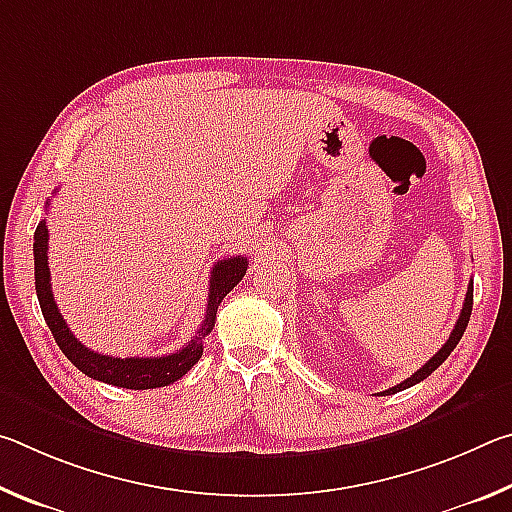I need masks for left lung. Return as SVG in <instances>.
I'll return each instance as SVG.
<instances>
[{"label": "left lung", "instance_id": "8db88e82", "mask_svg": "<svg viewBox=\"0 0 512 512\" xmlns=\"http://www.w3.org/2000/svg\"><path fill=\"white\" fill-rule=\"evenodd\" d=\"M472 293H474V282H470L467 284V293H465V302H463V309H461V316H458V320H456V325H454V329H452V334H449V339H447V343L443 345V348H440L436 354H433V357L424 363V366L418 370V372H413V375L409 377V379H404L402 384H397V386H393V388H388V391H384L381 395H393V393H400V391H404V388H411L413 384H418V381H422V379H427L433 370H436L440 363H443L449 354L454 352V348L458 345V341H461V336H463V332H465V327H467V323H470V314H472Z\"/></svg>", "mask_w": 512, "mask_h": 512}]
</instances>
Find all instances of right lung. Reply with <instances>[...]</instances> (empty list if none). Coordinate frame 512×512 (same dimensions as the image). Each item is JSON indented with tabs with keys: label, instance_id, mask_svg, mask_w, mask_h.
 I'll list each match as a JSON object with an SVG mask.
<instances>
[{
	"label": "right lung",
	"instance_id": "add662e5",
	"mask_svg": "<svg viewBox=\"0 0 512 512\" xmlns=\"http://www.w3.org/2000/svg\"><path fill=\"white\" fill-rule=\"evenodd\" d=\"M47 241L49 230L47 221L42 219L33 235V257H36V293L40 300L42 316H45L47 325L54 334L58 348L63 350L65 357L74 363L76 368L85 375L106 381V384L119 386V388H133V391H146V388H160L169 386L178 381L187 370H192L194 363L201 359L203 354V339L212 332L216 309H219L221 300L237 287L241 277L246 275L248 259L246 257H228L216 262L210 277V296H207V311L201 329L189 341L185 348H180L164 357H110V354H99L85 348V345L76 339L72 329L60 316L56 307L54 293H51V277H49V264H47Z\"/></svg>",
	"mask_w": 512,
	"mask_h": 512
}]
</instances>
